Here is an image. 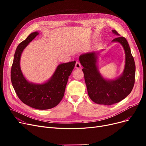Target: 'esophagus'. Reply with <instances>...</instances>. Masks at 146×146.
Listing matches in <instances>:
<instances>
[{
	"label": "esophagus",
	"mask_w": 146,
	"mask_h": 146,
	"mask_svg": "<svg viewBox=\"0 0 146 146\" xmlns=\"http://www.w3.org/2000/svg\"><path fill=\"white\" fill-rule=\"evenodd\" d=\"M81 67V64L79 62V61H76V63L75 64V68H80Z\"/></svg>",
	"instance_id": "1"
}]
</instances>
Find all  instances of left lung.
I'll use <instances>...</instances> for the list:
<instances>
[{"instance_id": "1", "label": "left lung", "mask_w": 146, "mask_h": 146, "mask_svg": "<svg viewBox=\"0 0 146 146\" xmlns=\"http://www.w3.org/2000/svg\"><path fill=\"white\" fill-rule=\"evenodd\" d=\"M112 33L119 35L115 30L113 29ZM112 41L119 42L125 53L123 73L116 79L107 80L99 73L96 65L98 52L83 54L79 57L89 96L101 105H111L120 102L131 93L134 85L135 65L128 42L123 36H118Z\"/></svg>"}]
</instances>
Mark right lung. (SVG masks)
Here are the masks:
<instances>
[{"label": "right lung", "mask_w": 146, "mask_h": 146, "mask_svg": "<svg viewBox=\"0 0 146 146\" xmlns=\"http://www.w3.org/2000/svg\"><path fill=\"white\" fill-rule=\"evenodd\" d=\"M38 34V32L31 33L18 45L15 52L11 78L15 92L23 103L33 108L44 110L56 106L63 99L68 76L76 61L59 64L51 79L41 85L27 81L21 70L20 58L23 50Z\"/></svg>", "instance_id": "right-lung-1"}]
</instances>
